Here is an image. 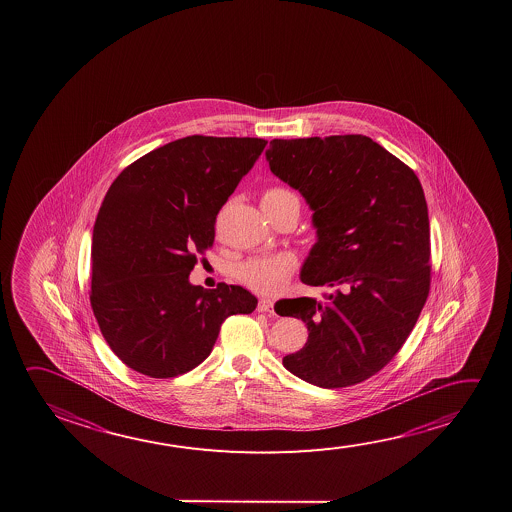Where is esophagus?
Wrapping results in <instances>:
<instances>
[{
  "label": "esophagus",
  "instance_id": "esophagus-1",
  "mask_svg": "<svg viewBox=\"0 0 512 512\" xmlns=\"http://www.w3.org/2000/svg\"><path fill=\"white\" fill-rule=\"evenodd\" d=\"M257 310H259V312H266V314H273V312H275V310H273V300H269V298H260Z\"/></svg>",
  "mask_w": 512,
  "mask_h": 512
}]
</instances>
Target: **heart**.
Listing matches in <instances>:
<instances>
[{"instance_id": "b5f03b06", "label": "heart", "mask_w": 512, "mask_h": 512, "mask_svg": "<svg viewBox=\"0 0 512 512\" xmlns=\"http://www.w3.org/2000/svg\"><path fill=\"white\" fill-rule=\"evenodd\" d=\"M296 198L291 191L282 187H271L262 194V205H277L285 200ZM298 200V198H296ZM298 268V260L293 253H275L246 260L239 268V278L253 291L262 294H277L284 289L289 278Z\"/></svg>"}]
</instances>
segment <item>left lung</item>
<instances>
[{"instance_id": "left-lung-1", "label": "left lung", "mask_w": 512, "mask_h": 512, "mask_svg": "<svg viewBox=\"0 0 512 512\" xmlns=\"http://www.w3.org/2000/svg\"><path fill=\"white\" fill-rule=\"evenodd\" d=\"M273 175L302 194L316 243L303 284L327 285V302L280 300L309 339L284 368L334 389L373 377L402 348L430 289V225L423 187L409 166L366 135L273 139Z\"/></svg>"}]
</instances>
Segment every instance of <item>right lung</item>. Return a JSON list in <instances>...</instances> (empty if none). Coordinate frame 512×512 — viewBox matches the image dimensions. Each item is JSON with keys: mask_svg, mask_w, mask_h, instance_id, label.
Listing matches in <instances>:
<instances>
[{"mask_svg": "<svg viewBox=\"0 0 512 512\" xmlns=\"http://www.w3.org/2000/svg\"><path fill=\"white\" fill-rule=\"evenodd\" d=\"M268 141L189 135L135 160L110 185L93 230L91 305L128 368L169 378L202 364L232 314L257 298L241 285L189 282L194 253Z\"/></svg>", "mask_w": 512, "mask_h": 512, "instance_id": "add662e5", "label": "right lung"}]
</instances>
